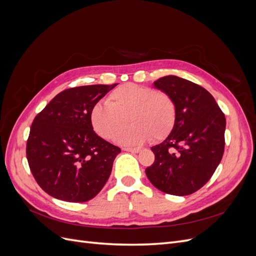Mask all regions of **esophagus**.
<instances>
[{
  "mask_svg": "<svg viewBox=\"0 0 256 256\" xmlns=\"http://www.w3.org/2000/svg\"><path fill=\"white\" fill-rule=\"evenodd\" d=\"M122 150L125 152H138L141 150L138 148V147H122Z\"/></svg>",
  "mask_w": 256,
  "mask_h": 256,
  "instance_id": "1",
  "label": "esophagus"
}]
</instances>
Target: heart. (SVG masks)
Listing matches in <instances>:
<instances>
[{"label":"heart","instance_id":"b5f03b06","mask_svg":"<svg viewBox=\"0 0 256 256\" xmlns=\"http://www.w3.org/2000/svg\"><path fill=\"white\" fill-rule=\"evenodd\" d=\"M133 122L126 126L128 118ZM92 125L96 132L106 140L116 136V141L126 145H138L152 138L159 141L171 132L176 122V104L164 92L134 83H125L113 90L108 104L92 106Z\"/></svg>","mask_w":256,"mask_h":256}]
</instances>
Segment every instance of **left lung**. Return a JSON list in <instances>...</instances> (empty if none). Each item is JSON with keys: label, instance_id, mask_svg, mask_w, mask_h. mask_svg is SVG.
<instances>
[{"label": "left lung", "instance_id": "1", "mask_svg": "<svg viewBox=\"0 0 256 256\" xmlns=\"http://www.w3.org/2000/svg\"><path fill=\"white\" fill-rule=\"evenodd\" d=\"M154 85L173 98L176 122L166 140L152 147L154 161L146 176L168 194H192L210 180L222 159L226 116L210 92L191 81L166 76Z\"/></svg>", "mask_w": 256, "mask_h": 256}]
</instances>
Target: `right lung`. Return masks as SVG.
Listing matches in <instances>:
<instances>
[{
	"instance_id": "obj_1",
	"label": "right lung",
	"mask_w": 256,
	"mask_h": 256,
	"mask_svg": "<svg viewBox=\"0 0 256 256\" xmlns=\"http://www.w3.org/2000/svg\"><path fill=\"white\" fill-rule=\"evenodd\" d=\"M118 84L65 90L36 115L26 158L35 180L49 196L83 203L95 198L109 180L120 148L95 134L90 113Z\"/></svg>"
}]
</instances>
